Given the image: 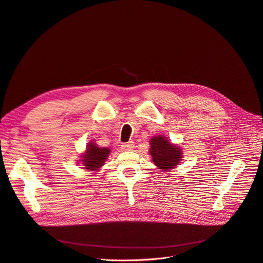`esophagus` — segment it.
I'll use <instances>...</instances> for the list:
<instances>
[{
  "mask_svg": "<svg viewBox=\"0 0 263 263\" xmlns=\"http://www.w3.org/2000/svg\"><path fill=\"white\" fill-rule=\"evenodd\" d=\"M134 148V143L133 142H129V143H125L121 145V149L123 151H132Z\"/></svg>",
  "mask_w": 263,
  "mask_h": 263,
  "instance_id": "1",
  "label": "esophagus"
}]
</instances>
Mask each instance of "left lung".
<instances>
[{
  "instance_id": "left-lung-1",
  "label": "left lung",
  "mask_w": 263,
  "mask_h": 263,
  "mask_svg": "<svg viewBox=\"0 0 263 263\" xmlns=\"http://www.w3.org/2000/svg\"><path fill=\"white\" fill-rule=\"evenodd\" d=\"M149 155L157 168L168 172L175 168L182 160L181 147L168 141L164 135H155L149 140Z\"/></svg>"
}]
</instances>
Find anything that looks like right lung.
Wrapping results in <instances>:
<instances>
[{
	"instance_id": "right-lung-1",
	"label": "right lung",
	"mask_w": 263,
	"mask_h": 263,
	"mask_svg": "<svg viewBox=\"0 0 263 263\" xmlns=\"http://www.w3.org/2000/svg\"><path fill=\"white\" fill-rule=\"evenodd\" d=\"M109 155V148L100 147L95 141H90L86 146V151L79 156V161L89 172H99L100 168L105 164Z\"/></svg>"
}]
</instances>
